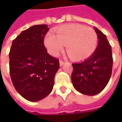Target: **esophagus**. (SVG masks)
Returning a JSON list of instances; mask_svg holds the SVG:
<instances>
[{"label": "esophagus", "instance_id": "esophagus-1", "mask_svg": "<svg viewBox=\"0 0 122 122\" xmlns=\"http://www.w3.org/2000/svg\"><path fill=\"white\" fill-rule=\"evenodd\" d=\"M64 63H65V62H64L63 61H62V60H60V61H59V64H60V66H62Z\"/></svg>", "mask_w": 122, "mask_h": 122}]
</instances>
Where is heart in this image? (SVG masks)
<instances>
[{
    "instance_id": "heart-1",
    "label": "heart",
    "mask_w": 122,
    "mask_h": 122,
    "mask_svg": "<svg viewBox=\"0 0 122 122\" xmlns=\"http://www.w3.org/2000/svg\"><path fill=\"white\" fill-rule=\"evenodd\" d=\"M98 37L90 27L78 24L61 26L55 30V35L49 33L44 39V45L52 56H57L66 45L69 57L76 61L83 60L95 51Z\"/></svg>"
}]
</instances>
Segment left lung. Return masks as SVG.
Listing matches in <instances>:
<instances>
[{
  "label": "left lung",
  "instance_id": "1",
  "mask_svg": "<svg viewBox=\"0 0 122 122\" xmlns=\"http://www.w3.org/2000/svg\"><path fill=\"white\" fill-rule=\"evenodd\" d=\"M98 37V44L94 53L85 61L73 63L71 81L79 92L87 95L100 93L107 85L112 71V47L104 35L95 28Z\"/></svg>",
  "mask_w": 122,
  "mask_h": 122
}]
</instances>
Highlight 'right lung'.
Segmentation results:
<instances>
[{
	"label": "right lung",
	"instance_id": "add662e5",
	"mask_svg": "<svg viewBox=\"0 0 122 122\" xmlns=\"http://www.w3.org/2000/svg\"><path fill=\"white\" fill-rule=\"evenodd\" d=\"M49 28L38 25L22 31L12 41L10 74L17 92L30 102L46 97L53 89L59 59L47 53L44 39Z\"/></svg>",
	"mask_w": 122,
	"mask_h": 122
}]
</instances>
